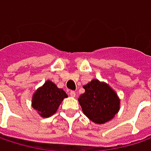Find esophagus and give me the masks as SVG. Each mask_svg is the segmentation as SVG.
<instances>
[{
	"instance_id": "34e87169",
	"label": "esophagus",
	"mask_w": 151,
	"mask_h": 151,
	"mask_svg": "<svg viewBox=\"0 0 151 151\" xmlns=\"http://www.w3.org/2000/svg\"><path fill=\"white\" fill-rule=\"evenodd\" d=\"M69 95H70L71 96H73V97H75L76 92L74 91H70V93H69Z\"/></svg>"
}]
</instances>
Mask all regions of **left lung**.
<instances>
[{
    "label": "left lung",
    "instance_id": "1",
    "mask_svg": "<svg viewBox=\"0 0 151 151\" xmlns=\"http://www.w3.org/2000/svg\"><path fill=\"white\" fill-rule=\"evenodd\" d=\"M85 91L78 97L84 114L95 123L112 120L120 109V99L109 84L93 79L83 86Z\"/></svg>",
    "mask_w": 151,
    "mask_h": 151
}]
</instances>
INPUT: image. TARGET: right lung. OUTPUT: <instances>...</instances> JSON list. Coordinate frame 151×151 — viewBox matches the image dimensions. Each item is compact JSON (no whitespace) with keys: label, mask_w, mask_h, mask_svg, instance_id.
<instances>
[{"label":"right lung","mask_w":151,"mask_h":151,"mask_svg":"<svg viewBox=\"0 0 151 151\" xmlns=\"http://www.w3.org/2000/svg\"><path fill=\"white\" fill-rule=\"evenodd\" d=\"M66 97L67 93L62 89H59L52 81L47 80L33 94L31 105L39 115L47 118L57 111L60 104Z\"/></svg>","instance_id":"obj_1"}]
</instances>
